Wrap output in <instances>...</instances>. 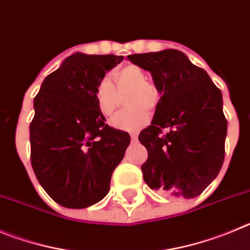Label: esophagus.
I'll return each mask as SVG.
<instances>
[{"label":"esophagus","instance_id":"1","mask_svg":"<svg viewBox=\"0 0 250 250\" xmlns=\"http://www.w3.org/2000/svg\"><path fill=\"white\" fill-rule=\"evenodd\" d=\"M130 138H132V141H137V138H138V133H137V132H132V133H130Z\"/></svg>","mask_w":250,"mask_h":250}]
</instances>
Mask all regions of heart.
Listing matches in <instances>:
<instances>
[{
  "label": "heart",
  "mask_w": 250,
  "mask_h": 250,
  "mask_svg": "<svg viewBox=\"0 0 250 250\" xmlns=\"http://www.w3.org/2000/svg\"><path fill=\"white\" fill-rule=\"evenodd\" d=\"M117 89L129 91L125 100L128 109L121 111L112 118L111 125L117 129L136 130L147 125L149 111H154L161 101V92L148 82L146 72L136 64H125L113 73ZM94 101L101 113L109 117L117 107V92L111 81L103 78L93 91Z\"/></svg>",
  "instance_id": "obj_1"
}]
</instances>
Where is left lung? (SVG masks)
<instances>
[{
  "label": "left lung",
  "instance_id": "left-lung-1",
  "mask_svg": "<svg viewBox=\"0 0 250 250\" xmlns=\"http://www.w3.org/2000/svg\"><path fill=\"white\" fill-rule=\"evenodd\" d=\"M127 58L150 72L161 92L152 123L138 136L148 150L143 179L173 198L197 197L223 166L227 120L222 92L203 68L177 49Z\"/></svg>",
  "mask_w": 250,
  "mask_h": 250
}]
</instances>
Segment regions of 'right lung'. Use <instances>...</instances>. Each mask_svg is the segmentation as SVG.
Segmentation results:
<instances>
[{"mask_svg": "<svg viewBox=\"0 0 250 250\" xmlns=\"http://www.w3.org/2000/svg\"><path fill=\"white\" fill-rule=\"evenodd\" d=\"M122 60L75 53L44 78L33 100L31 163L42 188L62 207L81 209L102 201L129 146L127 132L105 125L93 96Z\"/></svg>", "mask_w": 250, "mask_h": 250, "instance_id": "obj_1", "label": "right lung"}]
</instances>
